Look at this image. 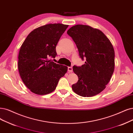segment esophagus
I'll use <instances>...</instances> for the list:
<instances>
[{
	"instance_id": "obj_1",
	"label": "esophagus",
	"mask_w": 133,
	"mask_h": 133,
	"mask_svg": "<svg viewBox=\"0 0 133 133\" xmlns=\"http://www.w3.org/2000/svg\"><path fill=\"white\" fill-rule=\"evenodd\" d=\"M68 71L69 73H71L73 72V68L72 67H68Z\"/></svg>"
}]
</instances>
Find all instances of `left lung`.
I'll use <instances>...</instances> for the list:
<instances>
[{
	"mask_svg": "<svg viewBox=\"0 0 133 133\" xmlns=\"http://www.w3.org/2000/svg\"><path fill=\"white\" fill-rule=\"evenodd\" d=\"M75 42L85 64L74 66L78 81L72 86L77 94L91 97L104 90L115 70V51L110 40L102 31L89 26L77 24L67 32Z\"/></svg>",
	"mask_w": 133,
	"mask_h": 133,
	"instance_id": "left-lung-1",
	"label": "left lung"
}]
</instances>
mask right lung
I'll return each instance as SVG.
<instances>
[{"mask_svg": "<svg viewBox=\"0 0 133 133\" xmlns=\"http://www.w3.org/2000/svg\"><path fill=\"white\" fill-rule=\"evenodd\" d=\"M68 25L50 23L34 29L22 43L18 54V68L25 85L37 95L55 90L67 66L49 59L57 55L56 46Z\"/></svg>", "mask_w": 133, "mask_h": 133, "instance_id": "obj_1", "label": "right lung"}]
</instances>
